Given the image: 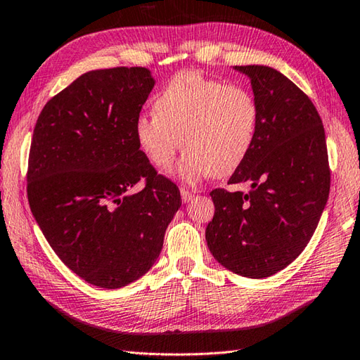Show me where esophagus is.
<instances>
[{
	"mask_svg": "<svg viewBox=\"0 0 360 360\" xmlns=\"http://www.w3.org/2000/svg\"><path fill=\"white\" fill-rule=\"evenodd\" d=\"M192 197H193L192 192H188L187 188H181V198H182V202L188 203V202H191V200H192Z\"/></svg>",
	"mask_w": 360,
	"mask_h": 360,
	"instance_id": "obj_1",
	"label": "esophagus"
}]
</instances>
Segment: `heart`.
<instances>
[{"instance_id":"b5f03b06","label":"heart","mask_w":360,"mask_h":360,"mask_svg":"<svg viewBox=\"0 0 360 360\" xmlns=\"http://www.w3.org/2000/svg\"><path fill=\"white\" fill-rule=\"evenodd\" d=\"M152 111V117L135 122L138 148L158 169L172 167L179 148L187 150L173 169L187 184L233 173L251 149L259 124L257 101L248 89L197 71L169 79Z\"/></svg>"}]
</instances>
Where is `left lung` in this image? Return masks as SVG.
I'll return each instance as SVG.
<instances>
[{
  "label": "left lung",
  "mask_w": 360,
  "mask_h": 360,
  "mask_svg": "<svg viewBox=\"0 0 360 360\" xmlns=\"http://www.w3.org/2000/svg\"><path fill=\"white\" fill-rule=\"evenodd\" d=\"M251 79L259 108L254 143L229 184L214 188L206 243L236 275L266 278L292 264L311 240L330 191L322 120L311 100L281 72L264 65L235 66Z\"/></svg>",
  "instance_id": "left-lung-1"
}]
</instances>
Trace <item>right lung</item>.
I'll list each match as a JSON object with an SVG mask.
<instances>
[{
    "mask_svg": "<svg viewBox=\"0 0 360 360\" xmlns=\"http://www.w3.org/2000/svg\"><path fill=\"white\" fill-rule=\"evenodd\" d=\"M154 84L141 66L89 71L49 100L34 125L30 208L60 260L98 288L148 273L181 206L178 186L157 174L135 139Z\"/></svg>",
    "mask_w": 360,
    "mask_h": 360,
    "instance_id": "add662e5",
    "label": "right lung"
}]
</instances>
